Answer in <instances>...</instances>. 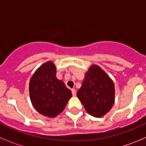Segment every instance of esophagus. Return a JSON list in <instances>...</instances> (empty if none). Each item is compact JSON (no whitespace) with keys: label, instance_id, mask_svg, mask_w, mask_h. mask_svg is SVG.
<instances>
[{"label":"esophagus","instance_id":"esophagus-1","mask_svg":"<svg viewBox=\"0 0 146 146\" xmlns=\"http://www.w3.org/2000/svg\"><path fill=\"white\" fill-rule=\"evenodd\" d=\"M71 91H72V94H73V96H76V90L75 89H72L71 90Z\"/></svg>","mask_w":146,"mask_h":146}]
</instances>
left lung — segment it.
<instances>
[{
	"label": "left lung",
	"mask_w": 146,
	"mask_h": 146,
	"mask_svg": "<svg viewBox=\"0 0 146 146\" xmlns=\"http://www.w3.org/2000/svg\"><path fill=\"white\" fill-rule=\"evenodd\" d=\"M114 95L115 88L110 76L100 66L92 65L77 92L87 112L95 117H102L112 107Z\"/></svg>",
	"instance_id": "8db88e82"
}]
</instances>
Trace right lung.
Instances as JSON below:
<instances>
[{
	"mask_svg": "<svg viewBox=\"0 0 146 146\" xmlns=\"http://www.w3.org/2000/svg\"><path fill=\"white\" fill-rule=\"evenodd\" d=\"M56 68L47 61L35 71L29 85L30 100L36 111L45 117H53L64 111L72 92L56 76Z\"/></svg>",
	"mask_w": 146,
	"mask_h": 146,
	"instance_id": "obj_1",
	"label": "right lung"
}]
</instances>
